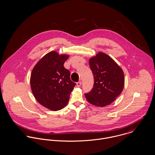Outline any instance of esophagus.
I'll return each instance as SVG.
<instances>
[{
    "mask_svg": "<svg viewBox=\"0 0 155 155\" xmlns=\"http://www.w3.org/2000/svg\"><path fill=\"white\" fill-rule=\"evenodd\" d=\"M81 84H82V82L81 81H79V82H77V84H76V85H77L78 87H80L81 86Z\"/></svg>",
    "mask_w": 155,
    "mask_h": 155,
    "instance_id": "obj_1",
    "label": "esophagus"
}]
</instances>
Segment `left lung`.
<instances>
[{"label": "left lung", "instance_id": "left-lung-1", "mask_svg": "<svg viewBox=\"0 0 155 155\" xmlns=\"http://www.w3.org/2000/svg\"><path fill=\"white\" fill-rule=\"evenodd\" d=\"M89 66L94 74V84L92 90L84 94L85 97L94 105L107 106L122 92L124 72L112 58L102 52L89 59Z\"/></svg>", "mask_w": 155, "mask_h": 155}]
</instances>
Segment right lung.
<instances>
[{
	"label": "right lung",
	"mask_w": 155,
	"mask_h": 155,
	"mask_svg": "<svg viewBox=\"0 0 155 155\" xmlns=\"http://www.w3.org/2000/svg\"><path fill=\"white\" fill-rule=\"evenodd\" d=\"M68 58V55L51 51L38 61L31 74L30 84L34 97L51 111L66 106L76 85L71 80L70 71L64 67Z\"/></svg>",
	"instance_id": "add662e5"
}]
</instances>
